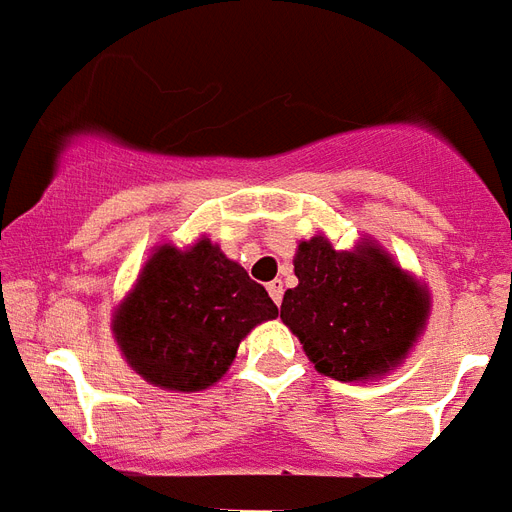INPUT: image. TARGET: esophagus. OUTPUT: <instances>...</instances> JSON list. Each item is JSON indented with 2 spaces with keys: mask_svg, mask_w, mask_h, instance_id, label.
<instances>
[{
  "mask_svg": "<svg viewBox=\"0 0 512 512\" xmlns=\"http://www.w3.org/2000/svg\"><path fill=\"white\" fill-rule=\"evenodd\" d=\"M267 290H269V296H272V301H275V304L280 306V301H282V282L280 280L269 282Z\"/></svg>",
  "mask_w": 512,
  "mask_h": 512,
  "instance_id": "34e87169",
  "label": "esophagus"
}]
</instances>
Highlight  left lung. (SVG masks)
I'll return each mask as SVG.
<instances>
[{
  "instance_id": "1",
  "label": "left lung",
  "mask_w": 512,
  "mask_h": 512,
  "mask_svg": "<svg viewBox=\"0 0 512 512\" xmlns=\"http://www.w3.org/2000/svg\"><path fill=\"white\" fill-rule=\"evenodd\" d=\"M293 272L298 285L285 290L280 320L314 370L343 383L396 370L431 314L428 285L370 237L351 251H338L325 235L301 240Z\"/></svg>"
}]
</instances>
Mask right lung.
<instances>
[{"instance_id":"1","label":"right lung","mask_w":512,"mask_h":512,"mask_svg":"<svg viewBox=\"0 0 512 512\" xmlns=\"http://www.w3.org/2000/svg\"><path fill=\"white\" fill-rule=\"evenodd\" d=\"M275 317L264 285L203 235L187 248L155 245L110 327L137 375L192 394L219 383L245 335Z\"/></svg>"}]
</instances>
